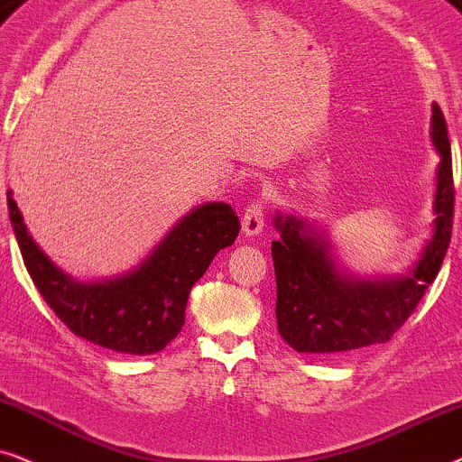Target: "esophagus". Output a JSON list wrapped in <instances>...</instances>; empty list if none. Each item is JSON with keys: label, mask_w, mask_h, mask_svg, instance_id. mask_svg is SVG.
I'll return each mask as SVG.
<instances>
[{"label": "esophagus", "mask_w": 462, "mask_h": 462, "mask_svg": "<svg viewBox=\"0 0 462 462\" xmlns=\"http://www.w3.org/2000/svg\"><path fill=\"white\" fill-rule=\"evenodd\" d=\"M263 217H266V205L263 200H254L245 208L243 213V235L245 236H257L263 230Z\"/></svg>", "instance_id": "esophagus-1"}]
</instances>
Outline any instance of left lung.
Returning <instances> with one entry per match:
<instances>
[{"instance_id": "left-lung-1", "label": "left lung", "mask_w": 462, "mask_h": 462, "mask_svg": "<svg viewBox=\"0 0 462 462\" xmlns=\"http://www.w3.org/2000/svg\"><path fill=\"white\" fill-rule=\"evenodd\" d=\"M431 141L439 152L433 236L408 276L355 279L336 268L329 243L295 215H276L273 241L276 325L298 353H344L389 342L438 276L452 236L454 181L446 118L433 103Z\"/></svg>"}]
</instances>
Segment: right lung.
Segmentation results:
<instances>
[{"mask_svg": "<svg viewBox=\"0 0 462 462\" xmlns=\"http://www.w3.org/2000/svg\"><path fill=\"white\" fill-rule=\"evenodd\" d=\"M10 224L23 262L46 304L73 334L126 355L162 350L186 323L194 282L241 230L235 208L207 202L189 211L131 273L109 281L78 282L52 263L24 226L8 192Z\"/></svg>", "mask_w": 462, "mask_h": 462, "instance_id": "add662e5", "label": "right lung"}]
</instances>
